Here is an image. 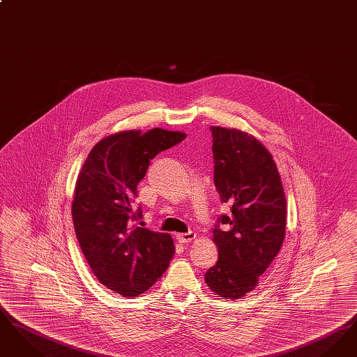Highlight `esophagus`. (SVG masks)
Segmentation results:
<instances>
[{"label": "esophagus", "mask_w": 357, "mask_h": 357, "mask_svg": "<svg viewBox=\"0 0 357 357\" xmlns=\"http://www.w3.org/2000/svg\"><path fill=\"white\" fill-rule=\"evenodd\" d=\"M197 234L194 231H188V233H182V234H176V239L178 242L181 243H187V242H191L192 239H195Z\"/></svg>", "instance_id": "1"}]
</instances>
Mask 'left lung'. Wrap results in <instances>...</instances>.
<instances>
[{"mask_svg": "<svg viewBox=\"0 0 357 357\" xmlns=\"http://www.w3.org/2000/svg\"><path fill=\"white\" fill-rule=\"evenodd\" d=\"M210 130L214 185L231 214L213 230L220 258L204 281L220 297L237 300L257 287L282 246L287 199L272 153L259 140L236 128Z\"/></svg>", "mask_w": 357, "mask_h": 357, "instance_id": "obj_1", "label": "left lung"}]
</instances>
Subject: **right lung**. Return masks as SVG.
<instances>
[{"instance_id":"add662e5","label":"right lung","mask_w":357,"mask_h":357,"mask_svg":"<svg viewBox=\"0 0 357 357\" xmlns=\"http://www.w3.org/2000/svg\"><path fill=\"white\" fill-rule=\"evenodd\" d=\"M186 134L153 128L107 136L88 153L77 176L72 218L86 262L99 282L123 297H135L167 271L175 252L167 233L136 226L137 185L150 160Z\"/></svg>"}]
</instances>
